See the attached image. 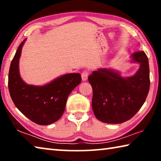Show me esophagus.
Returning <instances> with one entry per match:
<instances>
[{"mask_svg": "<svg viewBox=\"0 0 161 161\" xmlns=\"http://www.w3.org/2000/svg\"><path fill=\"white\" fill-rule=\"evenodd\" d=\"M88 75H89V72L86 70H84V72L81 73V80L82 81H86L88 78Z\"/></svg>", "mask_w": 161, "mask_h": 161, "instance_id": "esophagus-1", "label": "esophagus"}]
</instances>
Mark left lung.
<instances>
[{
	"instance_id": "obj_1",
	"label": "left lung",
	"mask_w": 161,
	"mask_h": 161,
	"mask_svg": "<svg viewBox=\"0 0 161 161\" xmlns=\"http://www.w3.org/2000/svg\"><path fill=\"white\" fill-rule=\"evenodd\" d=\"M140 67L124 77L113 69L99 68L89 76L93 89L92 108L96 118L107 124H121L131 119L145 102L150 88L148 59L143 51L132 54Z\"/></svg>"
}]
</instances>
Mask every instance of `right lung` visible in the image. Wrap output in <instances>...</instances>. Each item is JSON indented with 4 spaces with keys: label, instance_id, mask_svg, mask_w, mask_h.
Masks as SVG:
<instances>
[{
    "label": "right lung",
    "instance_id": "right-lung-1",
    "mask_svg": "<svg viewBox=\"0 0 161 161\" xmlns=\"http://www.w3.org/2000/svg\"><path fill=\"white\" fill-rule=\"evenodd\" d=\"M26 39L19 45L10 64L8 89L15 107L27 118L39 125L58 121L64 113L67 97L81 83V75L71 73L56 78L45 85L27 84L20 75L19 59Z\"/></svg>",
    "mask_w": 161,
    "mask_h": 161
}]
</instances>
